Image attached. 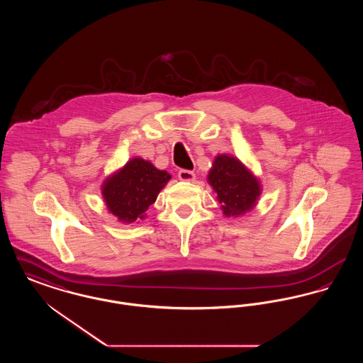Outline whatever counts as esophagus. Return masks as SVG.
<instances>
[{
  "mask_svg": "<svg viewBox=\"0 0 363 363\" xmlns=\"http://www.w3.org/2000/svg\"><path fill=\"white\" fill-rule=\"evenodd\" d=\"M178 178L181 179V181H194V178H196V175L193 172H190V170H185V169H181L179 172H178Z\"/></svg>",
  "mask_w": 363,
  "mask_h": 363,
  "instance_id": "obj_1",
  "label": "esophagus"
}]
</instances>
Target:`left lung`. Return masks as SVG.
Returning a JSON list of instances; mask_svg holds the SVG:
<instances>
[{"label":"left lung","mask_w":363,"mask_h":363,"mask_svg":"<svg viewBox=\"0 0 363 363\" xmlns=\"http://www.w3.org/2000/svg\"><path fill=\"white\" fill-rule=\"evenodd\" d=\"M208 182L218 194L225 216H241L257 204L261 186L237 157L218 155L208 174Z\"/></svg>","instance_id":"obj_1"}]
</instances>
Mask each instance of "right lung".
Segmentation results:
<instances>
[{"instance_id": "1", "label": "right lung", "mask_w": 363, "mask_h": 363, "mask_svg": "<svg viewBox=\"0 0 363 363\" xmlns=\"http://www.w3.org/2000/svg\"><path fill=\"white\" fill-rule=\"evenodd\" d=\"M170 178V174L157 170L151 162L135 157L104 181V203L120 222L133 223L144 219L145 211L155 203Z\"/></svg>"}]
</instances>
